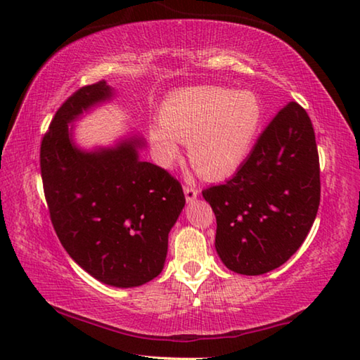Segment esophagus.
I'll list each match as a JSON object with an SVG mask.
<instances>
[{
  "label": "esophagus",
  "mask_w": 360,
  "mask_h": 360,
  "mask_svg": "<svg viewBox=\"0 0 360 360\" xmlns=\"http://www.w3.org/2000/svg\"><path fill=\"white\" fill-rule=\"evenodd\" d=\"M184 195H186L187 202L192 203L198 197V188L197 187H192V186H186L184 187Z\"/></svg>",
  "instance_id": "esophagus-1"
}]
</instances>
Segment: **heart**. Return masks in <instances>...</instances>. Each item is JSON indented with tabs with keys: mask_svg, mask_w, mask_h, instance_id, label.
Wrapping results in <instances>:
<instances>
[{
	"mask_svg": "<svg viewBox=\"0 0 360 360\" xmlns=\"http://www.w3.org/2000/svg\"><path fill=\"white\" fill-rule=\"evenodd\" d=\"M262 105L251 90L188 87L167 96L160 122L149 129L157 162L172 168L187 143V157L206 178H222L238 168L252 149Z\"/></svg>",
	"mask_w": 360,
	"mask_h": 360,
	"instance_id": "obj_1",
	"label": "heart"
}]
</instances>
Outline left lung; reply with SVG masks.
Wrapping results in <instances>:
<instances>
[{
  "instance_id": "obj_1",
  "label": "left lung",
  "mask_w": 360,
  "mask_h": 360,
  "mask_svg": "<svg viewBox=\"0 0 360 360\" xmlns=\"http://www.w3.org/2000/svg\"><path fill=\"white\" fill-rule=\"evenodd\" d=\"M216 214V251L229 270L264 275L307 238L321 200L319 157L304 109L289 103L233 178L203 191Z\"/></svg>"
}]
</instances>
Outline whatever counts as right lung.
<instances>
[{
	"instance_id": "1",
	"label": "right lung",
	"mask_w": 360,
	"mask_h": 360,
	"mask_svg": "<svg viewBox=\"0 0 360 360\" xmlns=\"http://www.w3.org/2000/svg\"><path fill=\"white\" fill-rule=\"evenodd\" d=\"M115 95L100 81L63 103L41 143V176L65 251L100 283L127 289L162 273L186 198L165 169L139 158L138 133L92 149L76 143V122Z\"/></svg>"
}]
</instances>
